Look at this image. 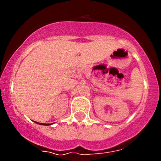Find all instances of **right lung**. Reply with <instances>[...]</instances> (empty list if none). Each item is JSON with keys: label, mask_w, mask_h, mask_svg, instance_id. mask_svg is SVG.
<instances>
[{"label": "right lung", "mask_w": 161, "mask_h": 161, "mask_svg": "<svg viewBox=\"0 0 161 161\" xmlns=\"http://www.w3.org/2000/svg\"><path fill=\"white\" fill-rule=\"evenodd\" d=\"M35 123H36V124H39V125H51V124H45V123H39V122H36V121H35Z\"/></svg>", "instance_id": "right-lung-1"}]
</instances>
